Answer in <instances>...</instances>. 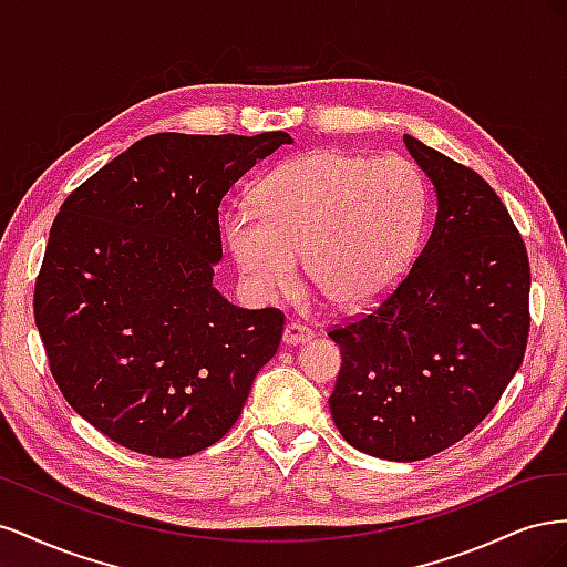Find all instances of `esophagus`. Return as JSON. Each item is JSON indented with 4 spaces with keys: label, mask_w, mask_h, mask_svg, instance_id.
Returning <instances> with one entry per match:
<instances>
[{
    "label": "esophagus",
    "mask_w": 567,
    "mask_h": 567,
    "mask_svg": "<svg viewBox=\"0 0 567 567\" xmlns=\"http://www.w3.org/2000/svg\"><path fill=\"white\" fill-rule=\"evenodd\" d=\"M315 338V331L307 329V326L298 323V321H288L286 329H284V342L286 346H305V342H310Z\"/></svg>",
    "instance_id": "34e87169"
}]
</instances>
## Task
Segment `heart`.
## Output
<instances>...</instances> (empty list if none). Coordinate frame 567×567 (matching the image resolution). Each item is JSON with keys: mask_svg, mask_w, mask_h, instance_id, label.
I'll use <instances>...</instances> for the list:
<instances>
[{"mask_svg": "<svg viewBox=\"0 0 567 567\" xmlns=\"http://www.w3.org/2000/svg\"><path fill=\"white\" fill-rule=\"evenodd\" d=\"M427 188L402 156L342 148L302 153L271 167L255 205L225 215V241L257 296L286 293L305 277L342 312H362L404 279L419 252Z\"/></svg>", "mask_w": 567, "mask_h": 567, "instance_id": "b5f03b06", "label": "heart"}]
</instances>
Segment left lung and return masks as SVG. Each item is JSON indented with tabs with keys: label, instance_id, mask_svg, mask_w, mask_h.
Here are the masks:
<instances>
[{
	"label": "left lung",
	"instance_id": "obj_1",
	"mask_svg": "<svg viewBox=\"0 0 567 567\" xmlns=\"http://www.w3.org/2000/svg\"><path fill=\"white\" fill-rule=\"evenodd\" d=\"M437 213L402 284L369 317L329 333L342 364L329 398L354 450L421 461L466 437L523 364L529 262L494 188L404 134Z\"/></svg>",
	"mask_w": 567,
	"mask_h": 567
}]
</instances>
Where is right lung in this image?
<instances>
[{"instance_id":"right-lung-1","label":"right lung","mask_w":567,"mask_h":567,"mask_svg":"<svg viewBox=\"0 0 567 567\" xmlns=\"http://www.w3.org/2000/svg\"><path fill=\"white\" fill-rule=\"evenodd\" d=\"M286 132L132 144L65 198L35 284L49 369L78 414L123 447L192 456L229 433L277 354L284 315L213 286L219 203Z\"/></svg>"}]
</instances>
